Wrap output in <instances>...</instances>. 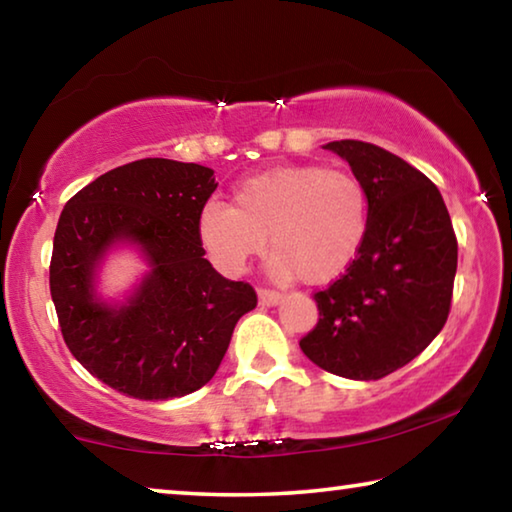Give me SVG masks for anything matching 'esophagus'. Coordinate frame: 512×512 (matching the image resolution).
I'll return each mask as SVG.
<instances>
[{
  "label": "esophagus",
  "mask_w": 512,
  "mask_h": 512,
  "mask_svg": "<svg viewBox=\"0 0 512 512\" xmlns=\"http://www.w3.org/2000/svg\"><path fill=\"white\" fill-rule=\"evenodd\" d=\"M257 296H259V305L271 307V305H277V302H280L282 293L275 291V289H259Z\"/></svg>",
  "instance_id": "1"
}]
</instances>
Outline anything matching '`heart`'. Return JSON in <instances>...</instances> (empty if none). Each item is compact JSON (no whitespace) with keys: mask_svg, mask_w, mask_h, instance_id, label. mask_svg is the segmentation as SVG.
Listing matches in <instances>:
<instances>
[{"mask_svg":"<svg viewBox=\"0 0 512 512\" xmlns=\"http://www.w3.org/2000/svg\"><path fill=\"white\" fill-rule=\"evenodd\" d=\"M368 232V192L348 169L289 164L246 178L235 189V207L210 201L198 235L214 264L241 273L264 253L280 280L298 275L307 284L339 277Z\"/></svg>","mask_w":512,"mask_h":512,"instance_id":"heart-1","label":"heart"}]
</instances>
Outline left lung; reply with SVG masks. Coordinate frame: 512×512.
Returning <instances> with one entry per match:
<instances>
[{
    "label": "left lung",
    "mask_w": 512,
    "mask_h": 512,
    "mask_svg": "<svg viewBox=\"0 0 512 512\" xmlns=\"http://www.w3.org/2000/svg\"><path fill=\"white\" fill-rule=\"evenodd\" d=\"M325 149L348 160L366 187L368 232L339 280L314 293L318 323L300 348L332 375L381 379L445 327L458 241L438 187L409 162L359 140Z\"/></svg>",
    "instance_id": "obj_1"
}]
</instances>
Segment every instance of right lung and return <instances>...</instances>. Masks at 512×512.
I'll list each match as a JSON object with an SVG mask.
<instances>
[{"label": "right lung", "instance_id": "right-lung-1", "mask_svg": "<svg viewBox=\"0 0 512 512\" xmlns=\"http://www.w3.org/2000/svg\"><path fill=\"white\" fill-rule=\"evenodd\" d=\"M216 187L201 164L144 158L92 180L58 219L49 289L60 332L90 375L135 400L205 386L237 320L257 307L248 282L225 280L203 257L198 219ZM119 238L140 243L154 271L112 310L93 300L91 275Z\"/></svg>", "mask_w": 512, "mask_h": 512}]
</instances>
